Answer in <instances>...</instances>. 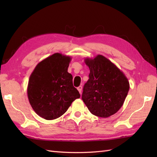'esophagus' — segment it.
Here are the masks:
<instances>
[{"label":"esophagus","instance_id":"esophagus-1","mask_svg":"<svg viewBox=\"0 0 157 157\" xmlns=\"http://www.w3.org/2000/svg\"><path fill=\"white\" fill-rule=\"evenodd\" d=\"M77 90H78V91L79 92V93L80 94V93H81V91H82V86H79L77 88Z\"/></svg>","mask_w":157,"mask_h":157}]
</instances>
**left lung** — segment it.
<instances>
[{
    "instance_id": "obj_1",
    "label": "left lung",
    "mask_w": 157,
    "mask_h": 157,
    "mask_svg": "<svg viewBox=\"0 0 157 157\" xmlns=\"http://www.w3.org/2000/svg\"><path fill=\"white\" fill-rule=\"evenodd\" d=\"M84 61L90 69L82 95L84 103L94 115L107 118L114 115L124 104L129 91L127 77L102 55L86 58Z\"/></svg>"
}]
</instances>
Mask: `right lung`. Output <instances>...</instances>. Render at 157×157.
<instances>
[{
	"label": "right lung",
	"instance_id": "add662e5",
	"mask_svg": "<svg viewBox=\"0 0 157 157\" xmlns=\"http://www.w3.org/2000/svg\"><path fill=\"white\" fill-rule=\"evenodd\" d=\"M72 58L55 53L38 63L30 75L27 96L31 106L46 120L58 118L80 95L67 72Z\"/></svg>",
	"mask_w": 157,
	"mask_h": 157
}]
</instances>
